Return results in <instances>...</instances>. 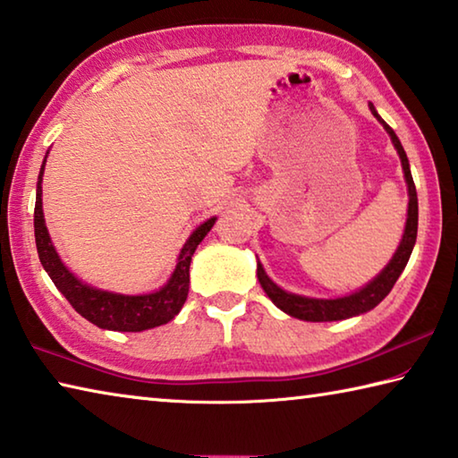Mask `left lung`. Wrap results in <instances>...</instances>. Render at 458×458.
Here are the masks:
<instances>
[{"label":"left lung","mask_w":458,"mask_h":458,"mask_svg":"<svg viewBox=\"0 0 458 458\" xmlns=\"http://www.w3.org/2000/svg\"><path fill=\"white\" fill-rule=\"evenodd\" d=\"M369 111L374 117L382 123L384 129L390 135L394 147L400 155L402 161V169H404V177L408 183V218H406V228H404V236H402V242L398 246V250L394 252L392 260L387 262L386 268L379 273L374 281H369L363 289L355 291L347 297H339V299H311V297H301V294L294 293H286L281 286H276L273 281H270L268 275L265 273V268L259 262L257 265V276L259 283L265 293L268 294V299L273 303L284 311L286 315L297 317V319L303 321H341V319H350V317L368 313L374 309L376 305L382 303L386 299V294L392 291V286L396 284L398 276L402 275V270L406 268L410 254H412V248L416 244V232H418V198H416V185L412 180V174H410V164L406 157L404 147H402L400 139L394 133V129L387 125V123L379 117L374 105L369 103Z\"/></svg>","instance_id":"obj_1"}]
</instances>
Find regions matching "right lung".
I'll return each instance as SVG.
<instances>
[{
	"instance_id": "obj_1",
	"label": "right lung",
	"mask_w": 458,
	"mask_h": 458,
	"mask_svg": "<svg viewBox=\"0 0 458 458\" xmlns=\"http://www.w3.org/2000/svg\"><path fill=\"white\" fill-rule=\"evenodd\" d=\"M46 164V159H44ZM44 164L38 175L36 188V208H34V234L38 257L46 273L56 284V289L64 294L68 303L81 313L84 319L95 323L100 329L108 331H145L159 327L172 321L182 311L190 291V262L198 244L212 230L216 218L206 220L191 232L188 242L183 244L174 275L161 286L159 291L147 294H119L79 281L71 270L60 260L56 248H54L48 228L44 222L42 210V175Z\"/></svg>"
}]
</instances>
